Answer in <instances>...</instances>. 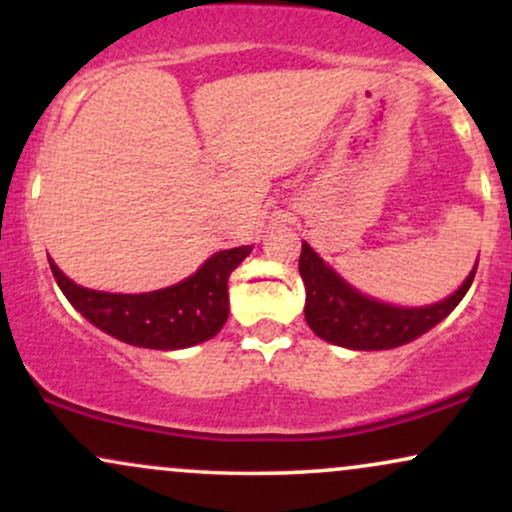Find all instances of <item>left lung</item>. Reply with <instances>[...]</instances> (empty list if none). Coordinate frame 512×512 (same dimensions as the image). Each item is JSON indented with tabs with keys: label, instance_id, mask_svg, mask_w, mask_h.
<instances>
[{
	"label": "left lung",
	"instance_id": "obj_1",
	"mask_svg": "<svg viewBox=\"0 0 512 512\" xmlns=\"http://www.w3.org/2000/svg\"><path fill=\"white\" fill-rule=\"evenodd\" d=\"M298 272L305 284V322L317 337L346 349L380 351L407 344L448 317L472 286L477 264L450 298L426 308H397L363 296L327 267L308 243L301 248Z\"/></svg>",
	"mask_w": 512,
	"mask_h": 512
}]
</instances>
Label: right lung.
Here are the masks:
<instances>
[{
  "label": "right lung",
  "instance_id": "right-lung-1",
  "mask_svg": "<svg viewBox=\"0 0 512 512\" xmlns=\"http://www.w3.org/2000/svg\"><path fill=\"white\" fill-rule=\"evenodd\" d=\"M252 245L221 250L180 284L151 293H108L74 284L50 260L67 301L98 330L142 349H187L219 334L228 317V276Z\"/></svg>",
  "mask_w": 512,
  "mask_h": 512
}]
</instances>
